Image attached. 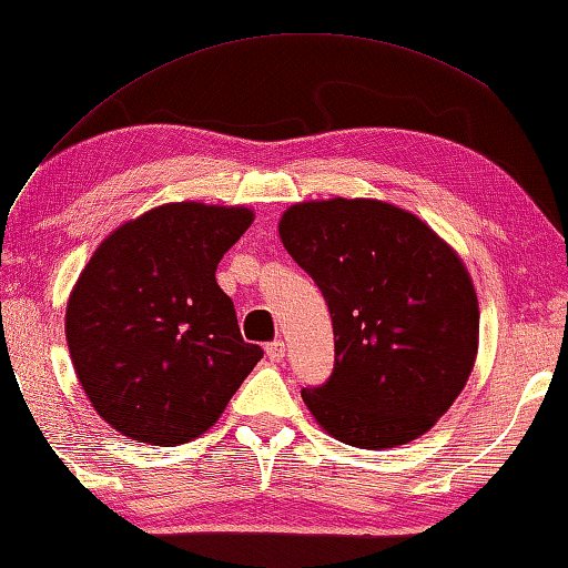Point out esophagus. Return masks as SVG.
I'll return each mask as SVG.
<instances>
[{
	"label": "esophagus",
	"instance_id": "1",
	"mask_svg": "<svg viewBox=\"0 0 568 568\" xmlns=\"http://www.w3.org/2000/svg\"><path fill=\"white\" fill-rule=\"evenodd\" d=\"M265 354H267L270 362H283V358H285V344H283V341H273V344L265 346Z\"/></svg>",
	"mask_w": 568,
	"mask_h": 568
}]
</instances>
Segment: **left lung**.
<instances>
[{
    "mask_svg": "<svg viewBox=\"0 0 568 568\" xmlns=\"http://www.w3.org/2000/svg\"><path fill=\"white\" fill-rule=\"evenodd\" d=\"M283 247L326 298L336 364L303 402L351 447L407 445L435 427L478 356L480 311L463 257L402 206L301 202L277 224Z\"/></svg>",
    "mask_w": 568,
    "mask_h": 568,
    "instance_id": "8db88e82",
    "label": "left lung"
}]
</instances>
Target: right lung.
Here are the masks:
<instances>
[{"label":"right lung","mask_w":568,"mask_h":568,"mask_svg":"<svg viewBox=\"0 0 568 568\" xmlns=\"http://www.w3.org/2000/svg\"><path fill=\"white\" fill-rule=\"evenodd\" d=\"M247 206L171 202L113 230L68 298L65 338L93 409L123 437L184 445L222 417L263 358L217 285Z\"/></svg>","instance_id":"obj_1"}]
</instances>
